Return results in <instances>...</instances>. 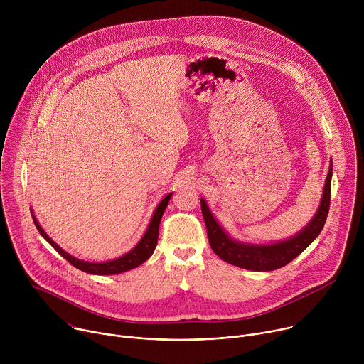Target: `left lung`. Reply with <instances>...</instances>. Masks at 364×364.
Instances as JSON below:
<instances>
[{
    "mask_svg": "<svg viewBox=\"0 0 364 364\" xmlns=\"http://www.w3.org/2000/svg\"><path fill=\"white\" fill-rule=\"evenodd\" d=\"M331 174L333 164L330 166V171L327 174L320 209L313 218V220H311L305 226V229L301 230L296 236L272 245H245L230 239L215 220L205 201L201 200V213L205 222L210 247L225 262L243 269L265 272L288 265L301 252H304L311 243H313V240L321 233L326 225L331 198Z\"/></svg>",
    "mask_w": 364,
    "mask_h": 364,
    "instance_id": "left-lung-1",
    "label": "left lung"
}]
</instances>
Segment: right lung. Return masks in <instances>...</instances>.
<instances>
[{
	"instance_id": "add662e5",
	"label": "right lung",
	"mask_w": 364,
	"mask_h": 364,
	"mask_svg": "<svg viewBox=\"0 0 364 364\" xmlns=\"http://www.w3.org/2000/svg\"><path fill=\"white\" fill-rule=\"evenodd\" d=\"M170 197H171V193L168 196L164 197V200L159 204L157 209H155L154 212V216L151 219V223L144 235V237L139 240V243L131 250L128 252L127 255L118 257V259H114V261H109V262H102V264H93V262H85V261H80V259L77 257H73L72 255H69L68 252H65L60 246H58L53 240H51L46 232L40 228L38 222L36 220L34 215H33V220H34V225L37 228V230L40 232V235L53 246L68 262H70L75 268L83 271V272H87V274H92V275H115V274H121V272H125V271H129V269H134L136 267H139L141 264H144L146 259L152 255L155 246H157V240H159V229H160V222H161V218H163V213L166 210V207L170 201Z\"/></svg>"
}]
</instances>
